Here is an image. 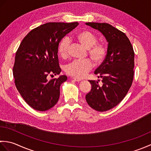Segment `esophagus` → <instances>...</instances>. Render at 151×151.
<instances>
[{
  "instance_id": "1",
  "label": "esophagus",
  "mask_w": 151,
  "mask_h": 151,
  "mask_svg": "<svg viewBox=\"0 0 151 151\" xmlns=\"http://www.w3.org/2000/svg\"><path fill=\"white\" fill-rule=\"evenodd\" d=\"M74 81H76V82H80V81H81L82 80L81 79H80V78H73Z\"/></svg>"
}]
</instances>
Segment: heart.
<instances>
[{"mask_svg":"<svg viewBox=\"0 0 151 151\" xmlns=\"http://www.w3.org/2000/svg\"><path fill=\"white\" fill-rule=\"evenodd\" d=\"M75 39L88 49V54L91 59L96 65L101 64L105 59L107 54V48L103 43H97V38L95 35L88 30H82L75 35ZM69 41L64 38L60 41L58 46L60 56L65 58L68 56ZM93 67V63L88 59L75 60L65 67V71L69 75L77 78H82L87 75Z\"/></svg>","mask_w":151,"mask_h":151,"instance_id":"obj_1","label":"heart"}]
</instances>
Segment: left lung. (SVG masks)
Returning a JSON list of instances; mask_svg holds the SVG:
<instances>
[{
  "label": "left lung",
  "mask_w": 151,
  "mask_h": 151,
  "mask_svg": "<svg viewBox=\"0 0 151 151\" xmlns=\"http://www.w3.org/2000/svg\"><path fill=\"white\" fill-rule=\"evenodd\" d=\"M98 30L108 42L107 54L95 74L102 78L89 81L91 89L86 95L89 106L99 111H105L117 106L124 98L132 84L134 52L129 38L123 32L108 23L86 22Z\"/></svg>",
  "instance_id": "1"
}]
</instances>
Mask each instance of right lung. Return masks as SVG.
Here are the masks:
<instances>
[{
  "label": "right lung",
  "mask_w": 151,
  "mask_h": 151,
  "mask_svg": "<svg viewBox=\"0 0 151 151\" xmlns=\"http://www.w3.org/2000/svg\"><path fill=\"white\" fill-rule=\"evenodd\" d=\"M78 25V22H47L32 30L22 40L15 54L13 75L19 93L34 110H48L58 101L60 86L67 76L49 78L60 75L59 43Z\"/></svg>",
  "instance_id": "1"
}]
</instances>
